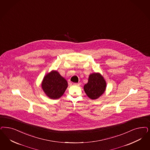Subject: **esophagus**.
Segmentation results:
<instances>
[{
	"label": "esophagus",
	"mask_w": 150,
	"mask_h": 150,
	"mask_svg": "<svg viewBox=\"0 0 150 150\" xmlns=\"http://www.w3.org/2000/svg\"><path fill=\"white\" fill-rule=\"evenodd\" d=\"M73 85H76V86H80V83H74Z\"/></svg>",
	"instance_id": "obj_1"
}]
</instances>
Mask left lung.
Returning a JSON list of instances; mask_svg holds the SVG:
<instances>
[{
  "label": "left lung",
  "instance_id": "left-lung-1",
  "mask_svg": "<svg viewBox=\"0 0 150 150\" xmlns=\"http://www.w3.org/2000/svg\"><path fill=\"white\" fill-rule=\"evenodd\" d=\"M106 83L103 77L98 73L90 75L88 83L83 89L88 97L93 100L98 98L105 92Z\"/></svg>",
  "mask_w": 150,
  "mask_h": 150
}]
</instances>
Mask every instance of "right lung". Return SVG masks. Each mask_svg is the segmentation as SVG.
I'll list each match as a JSON object with an SVG mask.
<instances>
[{
	"mask_svg": "<svg viewBox=\"0 0 150 150\" xmlns=\"http://www.w3.org/2000/svg\"><path fill=\"white\" fill-rule=\"evenodd\" d=\"M67 81L57 71H52L43 79L41 86L47 96L52 99L60 98L67 88Z\"/></svg>",
	"mask_w": 150,
	"mask_h": 150,
	"instance_id": "add662e5",
	"label": "right lung"
}]
</instances>
